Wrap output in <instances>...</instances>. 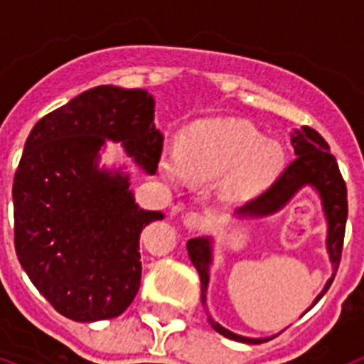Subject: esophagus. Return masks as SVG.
Masks as SVG:
<instances>
[{
	"label": "esophagus",
	"mask_w": 364,
	"mask_h": 364,
	"mask_svg": "<svg viewBox=\"0 0 364 364\" xmlns=\"http://www.w3.org/2000/svg\"><path fill=\"white\" fill-rule=\"evenodd\" d=\"M182 222H184V226L188 228L189 231H193L204 226L205 220L200 213H197V211H189V213H186L184 217H182Z\"/></svg>",
	"instance_id": "34e87169"
}]
</instances>
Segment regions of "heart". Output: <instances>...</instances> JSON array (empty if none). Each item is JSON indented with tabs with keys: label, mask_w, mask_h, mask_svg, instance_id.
<instances>
[{
	"label": "heart",
	"mask_w": 364,
	"mask_h": 364,
	"mask_svg": "<svg viewBox=\"0 0 364 364\" xmlns=\"http://www.w3.org/2000/svg\"><path fill=\"white\" fill-rule=\"evenodd\" d=\"M284 166V149L242 118H210L193 124L182 147H166L159 171L171 184L191 178L200 184L222 178L228 200H250L275 182Z\"/></svg>",
	"instance_id": "obj_1"
}]
</instances>
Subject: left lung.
Listing matches in <instances>:
<instances>
[{
	"instance_id": "8db88e82",
	"label": "left lung",
	"mask_w": 364,
	"mask_h": 364,
	"mask_svg": "<svg viewBox=\"0 0 364 364\" xmlns=\"http://www.w3.org/2000/svg\"><path fill=\"white\" fill-rule=\"evenodd\" d=\"M291 147L297 159L286 167L284 173L279 176L268 189L255 200L247 202L246 205L235 211L237 218H260L277 213L284 208L302 188H311L319 195L323 213L326 218V252L330 264H332V277L328 279L321 294L314 299L308 310L321 301L328 288L332 286L336 272L339 268L341 252H343V240H345L346 217H348V200H346V184L341 176L337 160L328 147L326 140L311 127H301L291 133ZM213 237H195L188 240V255L193 266L200 275V301L208 314V323L215 332L228 339L247 343V345H260L277 336L269 337H246L231 332L228 328L213 319L208 311V286H210V269L213 264ZM306 310V311H308ZM304 311V314H306ZM302 314V315H304Z\"/></svg>"
}]
</instances>
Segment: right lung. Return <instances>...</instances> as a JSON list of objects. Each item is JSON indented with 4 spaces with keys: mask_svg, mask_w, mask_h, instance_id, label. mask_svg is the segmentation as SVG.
<instances>
[{
    "mask_svg": "<svg viewBox=\"0 0 364 364\" xmlns=\"http://www.w3.org/2000/svg\"><path fill=\"white\" fill-rule=\"evenodd\" d=\"M105 142L156 171L164 138L149 92L98 85L49 112L32 127L12 186L19 264L78 323L127 310L142 277L140 233L164 218L136 204L125 166H100Z\"/></svg>",
    "mask_w": 364,
    "mask_h": 364,
    "instance_id": "right-lung-1",
    "label": "right lung"
}]
</instances>
